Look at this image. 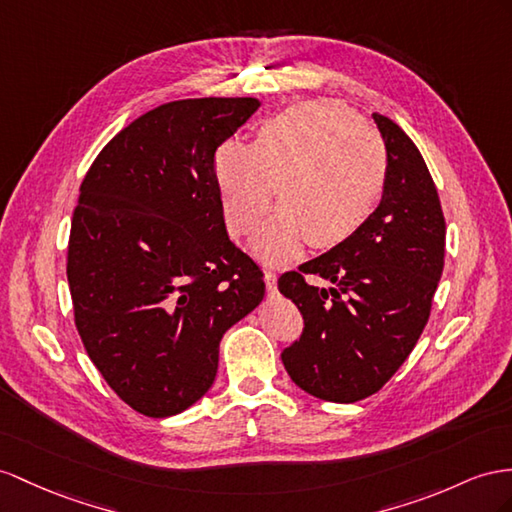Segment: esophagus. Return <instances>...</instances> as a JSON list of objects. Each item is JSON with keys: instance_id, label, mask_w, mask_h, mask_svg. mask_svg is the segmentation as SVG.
I'll use <instances>...</instances> for the list:
<instances>
[{"instance_id": "1", "label": "esophagus", "mask_w": 512, "mask_h": 512, "mask_svg": "<svg viewBox=\"0 0 512 512\" xmlns=\"http://www.w3.org/2000/svg\"><path fill=\"white\" fill-rule=\"evenodd\" d=\"M264 281H266V290L272 294L274 290H277V274L274 272H266L264 274Z\"/></svg>"}]
</instances>
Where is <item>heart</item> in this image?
<instances>
[{
	"label": "heart",
	"instance_id": "heart-1",
	"mask_svg": "<svg viewBox=\"0 0 512 512\" xmlns=\"http://www.w3.org/2000/svg\"><path fill=\"white\" fill-rule=\"evenodd\" d=\"M214 181L222 218L238 238L255 229L277 186L281 207L259 231L255 251L281 264L305 242L333 248L368 222L385 192L387 149L357 112L313 99L272 116L253 144L222 142Z\"/></svg>",
	"mask_w": 512,
	"mask_h": 512
}]
</instances>
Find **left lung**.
<instances>
[{
	"label": "left lung",
	"mask_w": 512,
	"mask_h": 512,
	"mask_svg": "<svg viewBox=\"0 0 512 512\" xmlns=\"http://www.w3.org/2000/svg\"><path fill=\"white\" fill-rule=\"evenodd\" d=\"M387 149V181L368 222L329 253L285 272L279 290L305 329L281 352L292 381L326 402L372 396L411 355L443 272L445 220L413 140L372 114ZM309 273L330 283L304 281Z\"/></svg>",
	"instance_id": "8db88e82"
}]
</instances>
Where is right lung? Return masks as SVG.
<instances>
[{
  "mask_svg": "<svg viewBox=\"0 0 512 512\" xmlns=\"http://www.w3.org/2000/svg\"><path fill=\"white\" fill-rule=\"evenodd\" d=\"M261 106L181 99L101 149L71 220L67 279L90 361L131 409L186 411L212 387L227 329L264 298L255 261L229 240L214 153Z\"/></svg>",
  "mask_w": 512,
  "mask_h": 512,
  "instance_id": "add662e5",
  "label": "right lung"
}]
</instances>
